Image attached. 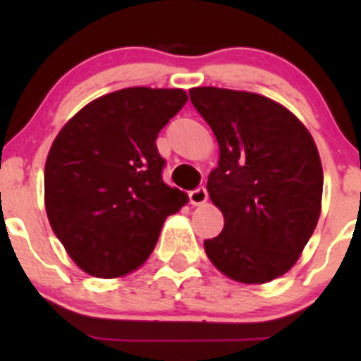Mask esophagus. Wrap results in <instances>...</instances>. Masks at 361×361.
I'll list each match as a JSON object with an SVG mask.
<instances>
[{
  "label": "esophagus",
  "mask_w": 361,
  "mask_h": 361,
  "mask_svg": "<svg viewBox=\"0 0 361 361\" xmlns=\"http://www.w3.org/2000/svg\"><path fill=\"white\" fill-rule=\"evenodd\" d=\"M188 199H190L192 206H204L207 202V190L204 187L195 188L188 194Z\"/></svg>",
  "instance_id": "esophagus-1"
}]
</instances>
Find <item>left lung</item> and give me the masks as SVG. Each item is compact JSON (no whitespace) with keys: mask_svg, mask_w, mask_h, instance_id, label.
<instances>
[{"mask_svg":"<svg viewBox=\"0 0 361 361\" xmlns=\"http://www.w3.org/2000/svg\"><path fill=\"white\" fill-rule=\"evenodd\" d=\"M188 94L220 148L207 192L225 224L204 241L207 258L238 283L272 281L300 258L322 213L314 140L292 111L260 94L218 87Z\"/></svg>","mask_w":361,"mask_h":361,"instance_id":"obj_1","label":"left lung"}]
</instances>
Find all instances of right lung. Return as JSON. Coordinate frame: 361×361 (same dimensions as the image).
I'll list each match as a JSON object with an SVG mask.
<instances>
[{
	"label": "right lung",
	"instance_id": "right-lung-1",
	"mask_svg": "<svg viewBox=\"0 0 361 361\" xmlns=\"http://www.w3.org/2000/svg\"><path fill=\"white\" fill-rule=\"evenodd\" d=\"M188 101L183 89L129 87L90 101L64 123L45 162L54 234L83 272L111 279L136 271L164 221L188 195L162 180L160 129Z\"/></svg>",
	"mask_w": 361,
	"mask_h": 361
}]
</instances>
